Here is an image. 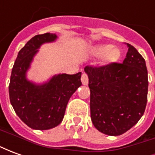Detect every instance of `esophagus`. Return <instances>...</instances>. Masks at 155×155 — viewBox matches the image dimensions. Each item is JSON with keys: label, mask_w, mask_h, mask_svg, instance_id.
<instances>
[{"label": "esophagus", "mask_w": 155, "mask_h": 155, "mask_svg": "<svg viewBox=\"0 0 155 155\" xmlns=\"http://www.w3.org/2000/svg\"><path fill=\"white\" fill-rule=\"evenodd\" d=\"M81 82L84 85H87L89 83V78H88V74L86 73H83L81 75Z\"/></svg>", "instance_id": "1"}]
</instances>
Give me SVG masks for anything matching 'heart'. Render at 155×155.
I'll return each instance as SVG.
<instances>
[{"mask_svg": "<svg viewBox=\"0 0 155 155\" xmlns=\"http://www.w3.org/2000/svg\"><path fill=\"white\" fill-rule=\"evenodd\" d=\"M94 54L97 56L104 55L105 63H112L120 59L121 53L116 47H112L110 45H99L94 49Z\"/></svg>", "mask_w": 155, "mask_h": 155, "instance_id": "heart-1", "label": "heart"}]
</instances>
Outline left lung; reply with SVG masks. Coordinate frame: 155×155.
<instances>
[{
	"label": "left lung",
	"mask_w": 155,
	"mask_h": 155,
	"mask_svg": "<svg viewBox=\"0 0 155 155\" xmlns=\"http://www.w3.org/2000/svg\"><path fill=\"white\" fill-rule=\"evenodd\" d=\"M123 63L87 65L91 91V117L94 126L108 135L131 129L144 113L148 96V71L143 56L126 43Z\"/></svg>",
	"instance_id": "8db88e82"
}]
</instances>
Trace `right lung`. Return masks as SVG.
I'll return each mask as SVG.
<instances>
[{"instance_id": "add662e5", "label": "right lung", "mask_w": 155, "mask_h": 155, "mask_svg": "<svg viewBox=\"0 0 155 155\" xmlns=\"http://www.w3.org/2000/svg\"><path fill=\"white\" fill-rule=\"evenodd\" d=\"M55 39L56 35L50 33L32 37L19 51L12 68L9 84L11 104L19 118L34 130H50L60 124L70 98L82 84L81 72L58 74L42 85H35L25 79L40 45Z\"/></svg>"}]
</instances>
